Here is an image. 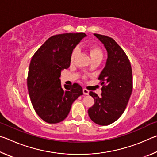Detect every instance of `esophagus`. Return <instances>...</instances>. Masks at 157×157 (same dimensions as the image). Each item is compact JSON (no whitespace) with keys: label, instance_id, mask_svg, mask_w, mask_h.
Returning a JSON list of instances; mask_svg holds the SVG:
<instances>
[{"label":"esophagus","instance_id":"34e87169","mask_svg":"<svg viewBox=\"0 0 157 157\" xmlns=\"http://www.w3.org/2000/svg\"><path fill=\"white\" fill-rule=\"evenodd\" d=\"M83 93H84V95H89V90L86 89H83Z\"/></svg>","mask_w":157,"mask_h":157}]
</instances>
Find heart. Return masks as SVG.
Listing matches in <instances>:
<instances>
[{
    "instance_id": "1",
    "label": "heart",
    "mask_w": 157,
    "mask_h": 157,
    "mask_svg": "<svg viewBox=\"0 0 157 157\" xmlns=\"http://www.w3.org/2000/svg\"><path fill=\"white\" fill-rule=\"evenodd\" d=\"M90 51V55H91V57H102V52L99 47L98 46H92L89 49ZM79 49L78 48H75L72 51L71 55V62H73L74 59H75V57L78 54Z\"/></svg>"
}]
</instances>
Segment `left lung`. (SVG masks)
<instances>
[{"instance_id": "8db88e82", "label": "left lung", "mask_w": 157, "mask_h": 157, "mask_svg": "<svg viewBox=\"0 0 157 157\" xmlns=\"http://www.w3.org/2000/svg\"><path fill=\"white\" fill-rule=\"evenodd\" d=\"M94 35L104 44L107 59L98 78L102 85L101 97L89 92L95 103L88 113L95 123L108 125L118 120L125 110L133 88L132 70L125 52L112 38L99 34Z\"/></svg>"}]
</instances>
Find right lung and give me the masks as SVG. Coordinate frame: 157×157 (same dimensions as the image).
<instances>
[{
	"label": "right lung",
	"instance_id": "right-lung-1",
	"mask_svg": "<svg viewBox=\"0 0 157 157\" xmlns=\"http://www.w3.org/2000/svg\"><path fill=\"white\" fill-rule=\"evenodd\" d=\"M85 36L84 33L52 36L32 58L27 79L29 95L37 115L48 123L64 120L73 102L83 95L77 83L62 88L59 78L62 71L70 66L73 49Z\"/></svg>",
	"mask_w": 157,
	"mask_h": 157
}]
</instances>
